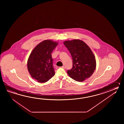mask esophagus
Listing matches in <instances>:
<instances>
[{
    "mask_svg": "<svg viewBox=\"0 0 124 124\" xmlns=\"http://www.w3.org/2000/svg\"><path fill=\"white\" fill-rule=\"evenodd\" d=\"M61 68L62 69H65L66 68V67L64 66H61Z\"/></svg>",
    "mask_w": 124,
    "mask_h": 124,
    "instance_id": "esophagus-1",
    "label": "esophagus"
}]
</instances>
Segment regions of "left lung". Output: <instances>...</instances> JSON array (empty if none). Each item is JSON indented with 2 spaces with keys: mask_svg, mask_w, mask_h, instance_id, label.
<instances>
[{
  "mask_svg": "<svg viewBox=\"0 0 124 124\" xmlns=\"http://www.w3.org/2000/svg\"><path fill=\"white\" fill-rule=\"evenodd\" d=\"M73 59V67L67 73L72 79L83 82L92 76L96 67L95 57L90 47L80 39L65 41Z\"/></svg>",
  "mask_w": 124,
  "mask_h": 124,
  "instance_id": "left-lung-1",
  "label": "left lung"
}]
</instances>
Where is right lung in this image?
Returning a JSON list of instances; mask_svg holds the SVG:
<instances>
[{"instance_id":"1","label":"right lung","mask_w":124,"mask_h":124,"mask_svg":"<svg viewBox=\"0 0 124 124\" xmlns=\"http://www.w3.org/2000/svg\"><path fill=\"white\" fill-rule=\"evenodd\" d=\"M58 45V42L52 40H45L32 51L27 60V69L37 82L44 83L54 75L51 53Z\"/></svg>"}]
</instances>
